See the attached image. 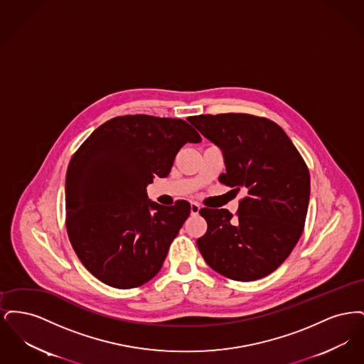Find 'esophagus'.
<instances>
[{"label":"esophagus","instance_id":"1","mask_svg":"<svg viewBox=\"0 0 364 364\" xmlns=\"http://www.w3.org/2000/svg\"><path fill=\"white\" fill-rule=\"evenodd\" d=\"M199 211H200V206L196 202H191V214L196 215L199 214Z\"/></svg>","mask_w":364,"mask_h":364}]
</instances>
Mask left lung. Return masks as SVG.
Instances as JSON below:
<instances>
[{"instance_id":"8db88e82","label":"left lung","mask_w":364,"mask_h":364,"mask_svg":"<svg viewBox=\"0 0 364 364\" xmlns=\"http://www.w3.org/2000/svg\"><path fill=\"white\" fill-rule=\"evenodd\" d=\"M188 122L224 154L218 181L247 192L236 217L202 208L208 232L198 248L208 266L236 281L273 273L299 242L310 202V173L276 122L242 113L202 114Z\"/></svg>"}]
</instances>
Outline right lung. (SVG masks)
Segmentation results:
<instances>
[{"instance_id":"add662e5","label":"right lung","mask_w":364,"mask_h":364,"mask_svg":"<svg viewBox=\"0 0 364 364\" xmlns=\"http://www.w3.org/2000/svg\"><path fill=\"white\" fill-rule=\"evenodd\" d=\"M200 140L180 119L122 116L98 127L72 156L65 178L67 229L94 277L129 289L161 270L191 206L187 200L158 205L146 187L156 176L171 173L186 143Z\"/></svg>"}]
</instances>
